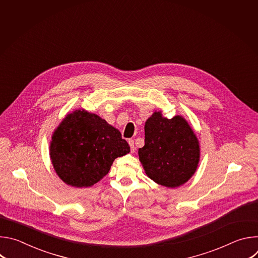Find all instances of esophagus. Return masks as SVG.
Wrapping results in <instances>:
<instances>
[{
    "label": "esophagus",
    "mask_w": 258,
    "mask_h": 258,
    "mask_svg": "<svg viewBox=\"0 0 258 258\" xmlns=\"http://www.w3.org/2000/svg\"><path fill=\"white\" fill-rule=\"evenodd\" d=\"M128 144H130V146H131V152H132V153H135V151H136V147H135L134 140L130 139V140H128Z\"/></svg>",
    "instance_id": "esophagus-1"
}]
</instances>
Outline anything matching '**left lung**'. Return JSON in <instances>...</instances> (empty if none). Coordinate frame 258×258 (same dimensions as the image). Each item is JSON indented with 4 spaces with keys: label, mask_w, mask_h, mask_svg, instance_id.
<instances>
[{
    "label": "left lung",
    "mask_w": 258,
    "mask_h": 258,
    "mask_svg": "<svg viewBox=\"0 0 258 258\" xmlns=\"http://www.w3.org/2000/svg\"><path fill=\"white\" fill-rule=\"evenodd\" d=\"M144 128L145 145L138 153L146 174L166 188L187 182L200 161L199 141L189 122L181 115L168 119L155 111Z\"/></svg>",
    "instance_id": "obj_1"
}]
</instances>
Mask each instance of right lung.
Returning a JSON list of instances; mask_svg holds the SVG:
<instances>
[{"mask_svg":"<svg viewBox=\"0 0 258 258\" xmlns=\"http://www.w3.org/2000/svg\"><path fill=\"white\" fill-rule=\"evenodd\" d=\"M130 151L117 128L81 108L62 119L50 142V158L57 175L75 188L94 186L117 157Z\"/></svg>","mask_w":258,"mask_h":258,"instance_id":"right-lung-1","label":"right lung"}]
</instances>
